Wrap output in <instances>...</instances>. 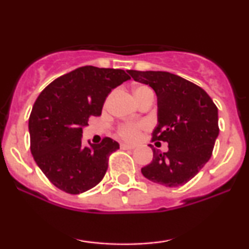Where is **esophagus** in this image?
Wrapping results in <instances>:
<instances>
[{
	"label": "esophagus",
	"mask_w": 249,
	"mask_h": 249,
	"mask_svg": "<svg viewBox=\"0 0 249 249\" xmlns=\"http://www.w3.org/2000/svg\"><path fill=\"white\" fill-rule=\"evenodd\" d=\"M121 148L122 150H133L134 146L133 145H128V144H121Z\"/></svg>",
	"instance_id": "esophagus-1"
}]
</instances>
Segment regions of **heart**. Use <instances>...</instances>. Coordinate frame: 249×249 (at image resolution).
<instances>
[{
    "label": "heart",
    "instance_id": "1",
    "mask_svg": "<svg viewBox=\"0 0 249 249\" xmlns=\"http://www.w3.org/2000/svg\"><path fill=\"white\" fill-rule=\"evenodd\" d=\"M150 93H153L152 90H151L148 87H145V85H138L133 89V96L134 98L137 99V102H141L142 98H145ZM145 127L144 123H125V124H122L118 126V134L122 137L123 139L128 142L136 141L137 138L141 134L142 130Z\"/></svg>",
    "mask_w": 249,
    "mask_h": 249
}]
</instances>
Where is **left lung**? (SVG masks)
<instances>
[{"label":"left lung","mask_w":249,"mask_h":249,"mask_svg":"<svg viewBox=\"0 0 249 249\" xmlns=\"http://www.w3.org/2000/svg\"><path fill=\"white\" fill-rule=\"evenodd\" d=\"M127 72L134 81L150 85L156 92L158 125L153 130L152 142H168L167 152L150 145L153 159L142 168V176L167 187L186 184L212 156L219 136L218 107L204 89L174 73Z\"/></svg>","instance_id":"8db88e82"}]
</instances>
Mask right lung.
I'll return each instance as SVG.
<instances>
[{
  "label": "right lung",
  "instance_id": "add662e5",
  "mask_svg": "<svg viewBox=\"0 0 249 249\" xmlns=\"http://www.w3.org/2000/svg\"><path fill=\"white\" fill-rule=\"evenodd\" d=\"M128 79L124 70L87 65L56 78L37 97L29 117L30 150L57 188L79 194L104 178L108 156L119 144L105 137L83 146V126L102 115L108 93Z\"/></svg>",
  "mask_w": 249,
  "mask_h": 249
}]
</instances>
